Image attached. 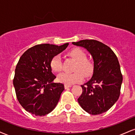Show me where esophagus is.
<instances>
[{
    "mask_svg": "<svg viewBox=\"0 0 135 135\" xmlns=\"http://www.w3.org/2000/svg\"><path fill=\"white\" fill-rule=\"evenodd\" d=\"M64 87H65V89H67V88L72 87V85H66V84H65V85H64Z\"/></svg>",
    "mask_w": 135,
    "mask_h": 135,
    "instance_id": "obj_1",
    "label": "esophagus"
}]
</instances>
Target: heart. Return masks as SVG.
Listing matches in <instances>:
<instances>
[{
    "instance_id": "b5f03b06",
    "label": "heart",
    "mask_w": 135,
    "mask_h": 135,
    "mask_svg": "<svg viewBox=\"0 0 135 135\" xmlns=\"http://www.w3.org/2000/svg\"><path fill=\"white\" fill-rule=\"evenodd\" d=\"M70 56L77 61L73 73L63 72L58 76V80L60 83L66 85L79 83L83 79V77H89L92 75L94 71L93 63L87 59L86 52L79 48H74L69 52ZM51 68L54 72H60L62 70V61L60 55H56L52 58L50 63Z\"/></svg>"
}]
</instances>
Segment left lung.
Returning a JSON list of instances; mask_svg holds the SVG:
<instances>
[{
  "label": "left lung",
  "mask_w": 135,
  "mask_h": 135,
  "mask_svg": "<svg viewBox=\"0 0 135 135\" xmlns=\"http://www.w3.org/2000/svg\"><path fill=\"white\" fill-rule=\"evenodd\" d=\"M72 44L87 49L94 61L93 74L81 86L83 93L77 100L79 103L92 115L105 112L120 96L122 75L118 59L108 46L96 40H82Z\"/></svg>",
  "instance_id": "obj_1"
}]
</instances>
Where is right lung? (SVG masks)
<instances>
[{"label": "right lung", "instance_id": "1", "mask_svg": "<svg viewBox=\"0 0 135 135\" xmlns=\"http://www.w3.org/2000/svg\"><path fill=\"white\" fill-rule=\"evenodd\" d=\"M69 43L34 46L20 57L15 69L13 85L16 97L25 110L35 115H46L53 110L64 85L52 83V58L66 49Z\"/></svg>", "mask_w": 135, "mask_h": 135}]
</instances>
